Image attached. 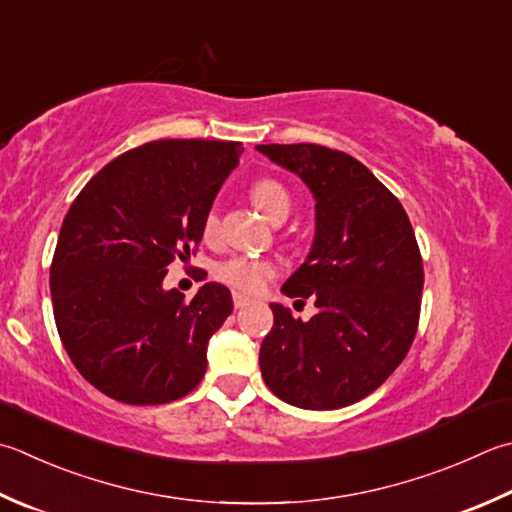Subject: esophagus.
<instances>
[{
	"instance_id": "1",
	"label": "esophagus",
	"mask_w": 512,
	"mask_h": 512,
	"mask_svg": "<svg viewBox=\"0 0 512 512\" xmlns=\"http://www.w3.org/2000/svg\"><path fill=\"white\" fill-rule=\"evenodd\" d=\"M249 303H252V298L245 296V294L234 292V307H236V310H243V307H247Z\"/></svg>"
}]
</instances>
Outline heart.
<instances>
[{
  "label": "heart",
  "instance_id": "heart-1",
  "mask_svg": "<svg viewBox=\"0 0 512 512\" xmlns=\"http://www.w3.org/2000/svg\"><path fill=\"white\" fill-rule=\"evenodd\" d=\"M254 205L263 211L269 220H285L289 209H292V196H289L287 187L283 182L274 178L256 180L252 185ZM218 234V214L216 209H209L205 218H202V236L207 240H214ZM214 274L218 281L238 289V292H258L265 285L267 278L276 274V263L267 258H254V256H229L220 260L216 265Z\"/></svg>",
  "mask_w": 512,
  "mask_h": 512
}]
</instances>
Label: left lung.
Segmentation results:
<instances>
[{"mask_svg":"<svg viewBox=\"0 0 512 512\" xmlns=\"http://www.w3.org/2000/svg\"><path fill=\"white\" fill-rule=\"evenodd\" d=\"M298 173L316 198V236L283 294L314 298L310 321L272 303L260 345L267 388L289 406L336 410L374 392L417 336L423 260L399 198L343 151L321 144H258Z\"/></svg>","mask_w":512,"mask_h":512,"instance_id":"obj_1","label":"left lung"}]
</instances>
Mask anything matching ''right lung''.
Here are the masks:
<instances>
[{"mask_svg": "<svg viewBox=\"0 0 512 512\" xmlns=\"http://www.w3.org/2000/svg\"><path fill=\"white\" fill-rule=\"evenodd\" d=\"M240 153V142L153 140L111 160L73 200L51 263L53 314L77 372L106 397L160 406L205 376L231 292L207 283L185 298L162 281L173 260L196 254Z\"/></svg>", "mask_w": 512, "mask_h": 512, "instance_id": "add662e5", "label": "right lung"}]
</instances>
